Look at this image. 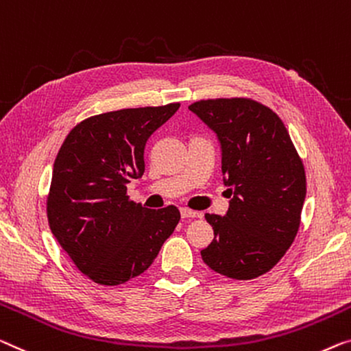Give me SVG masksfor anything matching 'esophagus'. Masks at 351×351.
Listing matches in <instances>:
<instances>
[{
  "label": "esophagus",
  "instance_id": "esophagus-1",
  "mask_svg": "<svg viewBox=\"0 0 351 351\" xmlns=\"http://www.w3.org/2000/svg\"><path fill=\"white\" fill-rule=\"evenodd\" d=\"M181 217L182 219H193V217H202V214L193 211V209H189V208H181Z\"/></svg>",
  "mask_w": 351,
  "mask_h": 351
}]
</instances>
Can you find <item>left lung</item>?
Listing matches in <instances>:
<instances>
[{
	"instance_id": "8db88e82",
	"label": "left lung",
	"mask_w": 351,
	"mask_h": 351,
	"mask_svg": "<svg viewBox=\"0 0 351 351\" xmlns=\"http://www.w3.org/2000/svg\"><path fill=\"white\" fill-rule=\"evenodd\" d=\"M216 134L222 151L226 216L205 214L214 239L202 258L216 273L247 280L284 257L300 228L306 173L289 130L273 110L250 99L189 106Z\"/></svg>"
}]
</instances>
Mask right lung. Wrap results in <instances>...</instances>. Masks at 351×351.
Here are the masks:
<instances>
[{
	"instance_id": "1",
	"label": "right lung",
	"mask_w": 351,
	"mask_h": 351,
	"mask_svg": "<svg viewBox=\"0 0 351 351\" xmlns=\"http://www.w3.org/2000/svg\"><path fill=\"white\" fill-rule=\"evenodd\" d=\"M180 104L124 108L77 124L53 164L47 200L56 241L83 274L119 285L149 268L180 222L176 206L148 209L129 200L142 178L145 145Z\"/></svg>"
}]
</instances>
